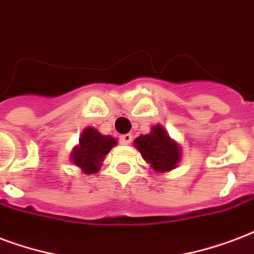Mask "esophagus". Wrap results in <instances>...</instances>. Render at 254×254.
I'll return each mask as SVG.
<instances>
[{
	"instance_id": "1",
	"label": "esophagus",
	"mask_w": 254,
	"mask_h": 254,
	"mask_svg": "<svg viewBox=\"0 0 254 254\" xmlns=\"http://www.w3.org/2000/svg\"><path fill=\"white\" fill-rule=\"evenodd\" d=\"M131 138H133V137H131V134H129V133H127V134L120 135V141H121V144H123V145L130 144Z\"/></svg>"
}]
</instances>
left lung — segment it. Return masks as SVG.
Instances as JSON below:
<instances>
[{"instance_id":"1","label":"left lung","mask_w":254,"mask_h":254,"mask_svg":"<svg viewBox=\"0 0 254 254\" xmlns=\"http://www.w3.org/2000/svg\"><path fill=\"white\" fill-rule=\"evenodd\" d=\"M133 144L142 158L157 173H165L177 168V164L183 157L181 145L173 140L160 124L153 125L148 134L138 135Z\"/></svg>"}]
</instances>
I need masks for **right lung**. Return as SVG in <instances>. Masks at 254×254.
I'll return each mask as SVG.
<instances>
[{"mask_svg":"<svg viewBox=\"0 0 254 254\" xmlns=\"http://www.w3.org/2000/svg\"><path fill=\"white\" fill-rule=\"evenodd\" d=\"M117 145V140L112 135L101 134L94 127H85L80 141L70 153V160L85 174L97 173L102 165V161L110 149Z\"/></svg>","mask_w":254,"mask_h":254,"instance_id":"right-lung-1","label":"right lung"}]
</instances>
